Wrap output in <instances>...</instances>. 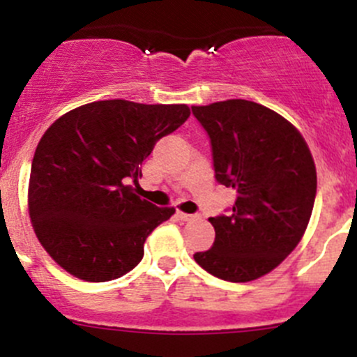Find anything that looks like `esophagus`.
Here are the masks:
<instances>
[{
  "mask_svg": "<svg viewBox=\"0 0 357 357\" xmlns=\"http://www.w3.org/2000/svg\"><path fill=\"white\" fill-rule=\"evenodd\" d=\"M176 217L184 222H189V220H195L198 219V215H192V213H184V212H176Z\"/></svg>",
  "mask_w": 357,
  "mask_h": 357,
  "instance_id": "1",
  "label": "esophagus"
}]
</instances>
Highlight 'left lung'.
<instances>
[{
  "mask_svg": "<svg viewBox=\"0 0 357 357\" xmlns=\"http://www.w3.org/2000/svg\"><path fill=\"white\" fill-rule=\"evenodd\" d=\"M212 145L215 181L236 198L210 217L215 240L195 261L213 277L249 282L277 268L300 243L317 192L307 142L277 112L247 100L192 107Z\"/></svg>",
  "mask_w": 357,
  "mask_h": 357,
  "instance_id": "left-lung-1",
  "label": "left lung"
}]
</instances>
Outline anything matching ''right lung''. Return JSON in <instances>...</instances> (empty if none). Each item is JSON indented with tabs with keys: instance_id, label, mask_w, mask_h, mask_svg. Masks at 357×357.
Listing matches in <instances>:
<instances>
[{
	"instance_id": "obj_1",
	"label": "right lung",
	"mask_w": 357,
	"mask_h": 357,
	"mask_svg": "<svg viewBox=\"0 0 357 357\" xmlns=\"http://www.w3.org/2000/svg\"><path fill=\"white\" fill-rule=\"evenodd\" d=\"M189 114L188 105L105 100L68 112L45 131L31 162L29 217L68 273L107 282L140 263L147 236L175 208L142 199L130 181Z\"/></svg>"
}]
</instances>
